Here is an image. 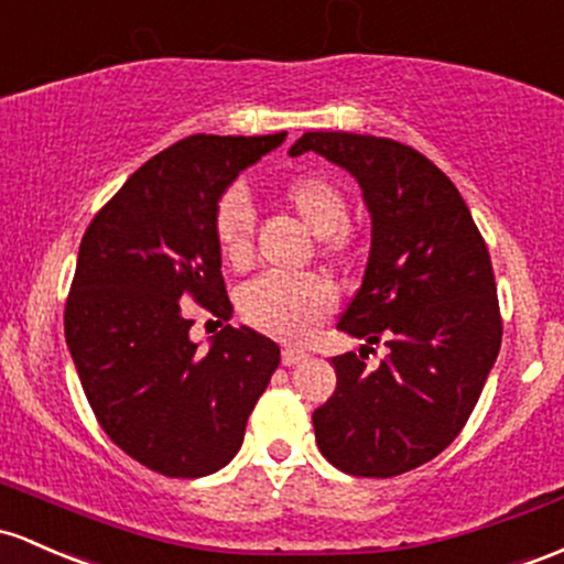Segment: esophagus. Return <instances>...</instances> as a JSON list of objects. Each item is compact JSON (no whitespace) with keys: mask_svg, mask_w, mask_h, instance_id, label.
Instances as JSON below:
<instances>
[{"mask_svg":"<svg viewBox=\"0 0 564 564\" xmlns=\"http://www.w3.org/2000/svg\"><path fill=\"white\" fill-rule=\"evenodd\" d=\"M281 361H283V367H296V364L307 361V352L294 350V348H283V352H281Z\"/></svg>","mask_w":564,"mask_h":564,"instance_id":"34e87169","label":"esophagus"}]
</instances>
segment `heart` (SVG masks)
<instances>
[{
	"mask_svg": "<svg viewBox=\"0 0 564 564\" xmlns=\"http://www.w3.org/2000/svg\"><path fill=\"white\" fill-rule=\"evenodd\" d=\"M283 203L311 227L313 235L326 238V251H343L348 200L337 184L324 176H294L283 184ZM214 230L225 262L232 268L249 264L253 214L243 195L230 192L221 197ZM332 311L334 289L315 275L268 272L240 292V313L253 329L286 343H305Z\"/></svg>",
	"mask_w": 564,
	"mask_h": 564,
	"instance_id": "1",
	"label": "heart"
}]
</instances>
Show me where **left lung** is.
Wrapping results in <instances>:
<instances>
[{"label":"left lung","mask_w":564,"mask_h":564,"mask_svg":"<svg viewBox=\"0 0 564 564\" xmlns=\"http://www.w3.org/2000/svg\"><path fill=\"white\" fill-rule=\"evenodd\" d=\"M305 152L348 171L372 219L337 329L391 348L377 369L332 358L337 391L313 412L315 442L339 471L388 479L447 449L479 401L503 337L490 251L455 184L412 147L311 131L289 150Z\"/></svg>","instance_id":"1"}]
</instances>
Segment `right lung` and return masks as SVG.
<instances>
[{
	"label": "right lung",
	"instance_id": "right-lung-1",
	"mask_svg": "<svg viewBox=\"0 0 564 564\" xmlns=\"http://www.w3.org/2000/svg\"><path fill=\"white\" fill-rule=\"evenodd\" d=\"M283 139L178 141L122 184L79 243L64 313L72 361L107 436L163 476L225 468L281 364V348L249 326L227 324L200 350L182 302L230 321L216 208L238 173Z\"/></svg>",
	"mask_w": 564,
	"mask_h": 564
}]
</instances>
